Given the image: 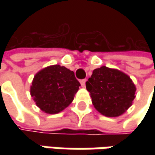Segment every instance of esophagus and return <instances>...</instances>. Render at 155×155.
<instances>
[{"label": "esophagus", "mask_w": 155, "mask_h": 155, "mask_svg": "<svg viewBox=\"0 0 155 155\" xmlns=\"http://www.w3.org/2000/svg\"><path fill=\"white\" fill-rule=\"evenodd\" d=\"M85 82H86V80H85V79H82V80L80 81L81 86H82V87H85Z\"/></svg>", "instance_id": "1"}]
</instances>
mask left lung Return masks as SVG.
<instances>
[{
    "mask_svg": "<svg viewBox=\"0 0 155 155\" xmlns=\"http://www.w3.org/2000/svg\"><path fill=\"white\" fill-rule=\"evenodd\" d=\"M86 89L96 110L110 117L124 113L135 97V86L128 75L106 66L93 71Z\"/></svg>",
    "mask_w": 155,
    "mask_h": 155,
    "instance_id": "left-lung-1",
    "label": "left lung"
}]
</instances>
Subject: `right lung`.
I'll return each instance as SVG.
<instances>
[{
	"label": "right lung",
	"instance_id": "1",
	"mask_svg": "<svg viewBox=\"0 0 155 155\" xmlns=\"http://www.w3.org/2000/svg\"><path fill=\"white\" fill-rule=\"evenodd\" d=\"M79 86L80 83L73 71L55 64L35 75L31 86V96L41 110L48 114H56L72 102Z\"/></svg>",
	"mask_w": 155,
	"mask_h": 155
}]
</instances>
